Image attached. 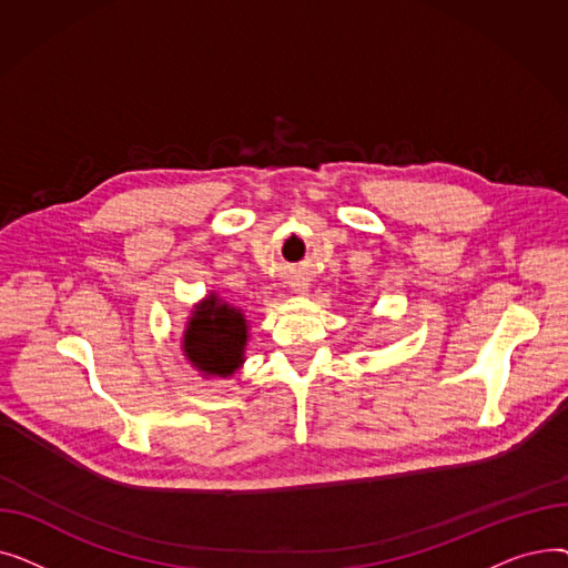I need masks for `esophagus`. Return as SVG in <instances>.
I'll use <instances>...</instances> for the list:
<instances>
[{"label": "esophagus", "mask_w": 568, "mask_h": 568, "mask_svg": "<svg viewBox=\"0 0 568 568\" xmlns=\"http://www.w3.org/2000/svg\"><path fill=\"white\" fill-rule=\"evenodd\" d=\"M292 287H294V294H300V296H308V292H311V285L306 281H296V283H292Z\"/></svg>", "instance_id": "1"}]
</instances>
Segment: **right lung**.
Returning <instances> with one entry per match:
<instances>
[{"instance_id":"obj_1","label":"right lung","mask_w":568,"mask_h":568,"mask_svg":"<svg viewBox=\"0 0 568 568\" xmlns=\"http://www.w3.org/2000/svg\"><path fill=\"white\" fill-rule=\"evenodd\" d=\"M251 322L246 311L209 292L191 308L182 332V352L204 379H227L246 362Z\"/></svg>"}]
</instances>
